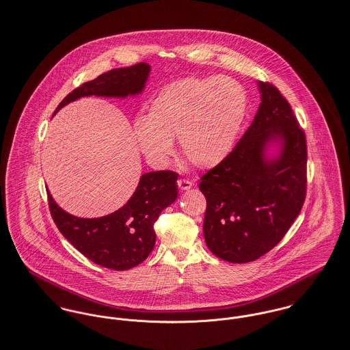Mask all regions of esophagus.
<instances>
[{
	"instance_id": "1",
	"label": "esophagus",
	"mask_w": 350,
	"mask_h": 350,
	"mask_svg": "<svg viewBox=\"0 0 350 350\" xmlns=\"http://www.w3.org/2000/svg\"><path fill=\"white\" fill-rule=\"evenodd\" d=\"M177 185H178V188H180L181 191H187V189L192 188V183H191L189 180H187V178H180V180L177 181Z\"/></svg>"
}]
</instances>
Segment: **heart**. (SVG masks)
<instances>
[{"mask_svg": "<svg viewBox=\"0 0 350 350\" xmlns=\"http://www.w3.org/2000/svg\"><path fill=\"white\" fill-rule=\"evenodd\" d=\"M246 112V94L234 79L188 77L165 85L148 115L134 122L142 154L154 166L167 163L172 139L196 167H211L228 152Z\"/></svg>", "mask_w": 350, "mask_h": 350, "instance_id": "b5f03b06", "label": "heart"}]
</instances>
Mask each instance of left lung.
<instances>
[{
    "instance_id": "1",
    "label": "left lung",
    "mask_w": 350,
    "mask_h": 350,
    "mask_svg": "<svg viewBox=\"0 0 350 350\" xmlns=\"http://www.w3.org/2000/svg\"><path fill=\"white\" fill-rule=\"evenodd\" d=\"M261 104L232 151L202 176L206 196L204 238L211 252L245 264L272 250L303 207L307 191V144L279 89L258 82ZM282 142L275 160L265 158L268 141Z\"/></svg>"
}]
</instances>
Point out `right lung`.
Segmentation results:
<instances>
[{"label": "right lung", "mask_w": 350, "mask_h": 350, "mask_svg": "<svg viewBox=\"0 0 350 350\" xmlns=\"http://www.w3.org/2000/svg\"><path fill=\"white\" fill-rule=\"evenodd\" d=\"M150 66L144 62L107 71L82 83L57 107L54 115L71 101L85 96L127 97L144 89ZM178 174L170 170L144 173L131 199L113 213L101 217H77L62 210L47 193L51 216L71 245L94 264L127 271L143 262L155 245L154 223L177 199Z\"/></svg>", "instance_id": "right-lung-1"}]
</instances>
